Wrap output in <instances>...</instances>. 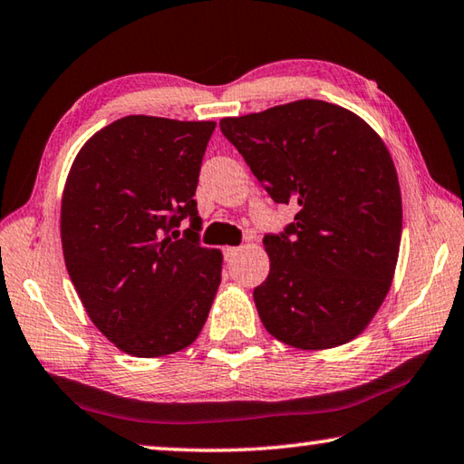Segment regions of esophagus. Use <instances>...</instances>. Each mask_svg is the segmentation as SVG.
<instances>
[{"mask_svg":"<svg viewBox=\"0 0 464 464\" xmlns=\"http://www.w3.org/2000/svg\"><path fill=\"white\" fill-rule=\"evenodd\" d=\"M241 251V247H233V246H229V247H225V257L227 260H233L235 256H237Z\"/></svg>","mask_w":464,"mask_h":464,"instance_id":"esophagus-1","label":"esophagus"}]
</instances>
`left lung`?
Masks as SVG:
<instances>
[{
	"label": "left lung",
	"instance_id": "8db88e82",
	"mask_svg": "<svg viewBox=\"0 0 464 464\" xmlns=\"http://www.w3.org/2000/svg\"><path fill=\"white\" fill-rule=\"evenodd\" d=\"M218 127L270 198L298 207L264 237L270 274L254 288L264 327L301 350L354 340L389 293L401 243V190L381 137L321 100Z\"/></svg>",
	"mask_w": 464,
	"mask_h": 464
}]
</instances>
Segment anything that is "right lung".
Here are the masks:
<instances>
[{"mask_svg": "<svg viewBox=\"0 0 464 464\" xmlns=\"http://www.w3.org/2000/svg\"><path fill=\"white\" fill-rule=\"evenodd\" d=\"M215 127L124 116L82 147L67 176V272L93 325L130 356L190 345L221 285L223 254L200 246L194 200ZM184 218L191 227L179 238Z\"/></svg>", "mask_w": 464, "mask_h": 464, "instance_id": "add662e5", "label": "right lung"}]
</instances>
